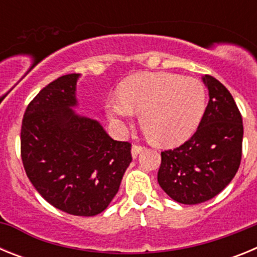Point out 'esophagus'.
Instances as JSON below:
<instances>
[{
    "label": "esophagus",
    "mask_w": 257,
    "mask_h": 257,
    "mask_svg": "<svg viewBox=\"0 0 257 257\" xmlns=\"http://www.w3.org/2000/svg\"><path fill=\"white\" fill-rule=\"evenodd\" d=\"M143 151H144V148L140 147V145H133V148H131V156H133V158H136Z\"/></svg>",
    "instance_id": "34e87169"
}]
</instances>
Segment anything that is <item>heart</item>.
I'll list each match as a JSON object with an SVG mask.
<instances>
[{
  "mask_svg": "<svg viewBox=\"0 0 257 257\" xmlns=\"http://www.w3.org/2000/svg\"><path fill=\"white\" fill-rule=\"evenodd\" d=\"M206 108L205 87L198 79L175 73H138L109 97L105 114L121 126L140 113V126L160 147H176L197 130Z\"/></svg>",
  "mask_w": 257,
  "mask_h": 257,
  "instance_id": "b5f03b06",
  "label": "heart"
}]
</instances>
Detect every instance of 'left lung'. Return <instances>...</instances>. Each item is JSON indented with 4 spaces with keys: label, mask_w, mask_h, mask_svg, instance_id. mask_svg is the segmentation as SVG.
Instances as JSON below:
<instances>
[{
    "label": "left lung",
    "mask_w": 257,
    "mask_h": 257,
    "mask_svg": "<svg viewBox=\"0 0 257 257\" xmlns=\"http://www.w3.org/2000/svg\"><path fill=\"white\" fill-rule=\"evenodd\" d=\"M202 81L208 104L188 142L161 153L158 184L174 201L198 205L217 196L233 180L242 157L243 124L230 92L211 76Z\"/></svg>",
    "instance_id": "left-lung-1"
}]
</instances>
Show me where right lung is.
I'll return each instance as SVG.
<instances>
[{
    "instance_id": "right-lung-1",
    "label": "right lung",
    "mask_w": 257,
    "mask_h": 257,
    "mask_svg": "<svg viewBox=\"0 0 257 257\" xmlns=\"http://www.w3.org/2000/svg\"><path fill=\"white\" fill-rule=\"evenodd\" d=\"M79 77H59L31 101L23 118L22 160L50 205L76 216H95L117 194L133 161L131 144L113 140L100 122L74 110Z\"/></svg>"
}]
</instances>
